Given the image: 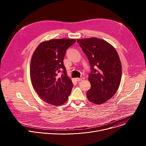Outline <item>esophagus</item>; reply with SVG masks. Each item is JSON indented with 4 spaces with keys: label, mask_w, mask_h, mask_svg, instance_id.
Wrapping results in <instances>:
<instances>
[{
    "label": "esophagus",
    "mask_w": 146,
    "mask_h": 146,
    "mask_svg": "<svg viewBox=\"0 0 146 146\" xmlns=\"http://www.w3.org/2000/svg\"><path fill=\"white\" fill-rule=\"evenodd\" d=\"M76 80L77 81H81V80H84V78H76Z\"/></svg>",
    "instance_id": "1"
}]
</instances>
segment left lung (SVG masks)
<instances>
[{"mask_svg":"<svg viewBox=\"0 0 146 146\" xmlns=\"http://www.w3.org/2000/svg\"><path fill=\"white\" fill-rule=\"evenodd\" d=\"M87 55L91 66L88 80L91 88L87 96L92 103L106 102L118 90L122 76V66L115 49L105 40L96 37L77 39Z\"/></svg>","mask_w":146,"mask_h":146,"instance_id":"1","label":"left lung"}]
</instances>
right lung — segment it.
I'll use <instances>...</instances> for the list:
<instances>
[{"mask_svg": "<svg viewBox=\"0 0 146 146\" xmlns=\"http://www.w3.org/2000/svg\"><path fill=\"white\" fill-rule=\"evenodd\" d=\"M76 39H52L41 43L35 51L31 63L32 86L44 102L58 106L65 103L73 84L67 76L64 58L66 50ZM62 72L59 76L58 74Z\"/></svg>", "mask_w": 146, "mask_h": 146, "instance_id": "1", "label": "right lung"}]
</instances>
